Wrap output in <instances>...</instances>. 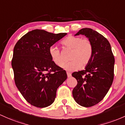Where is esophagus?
I'll return each instance as SVG.
<instances>
[{
    "mask_svg": "<svg viewBox=\"0 0 125 125\" xmlns=\"http://www.w3.org/2000/svg\"><path fill=\"white\" fill-rule=\"evenodd\" d=\"M67 75H68V78H70L71 76H72V74L71 73H69V72H67Z\"/></svg>",
    "mask_w": 125,
    "mask_h": 125,
    "instance_id": "obj_1",
    "label": "esophagus"
}]
</instances>
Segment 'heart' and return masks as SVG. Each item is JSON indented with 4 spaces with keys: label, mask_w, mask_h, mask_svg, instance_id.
<instances>
[{
    "label": "heart",
    "mask_w": 125,
    "mask_h": 125,
    "mask_svg": "<svg viewBox=\"0 0 125 125\" xmlns=\"http://www.w3.org/2000/svg\"><path fill=\"white\" fill-rule=\"evenodd\" d=\"M65 48L72 50L69 56L71 61L65 63L63 68L67 71H74L80 69L81 66H85L90 62L93 55V46L88 38H83L77 35H69L61 42ZM49 53L53 62L61 66L64 59L60 50L55 46L49 47Z\"/></svg>",
    "instance_id": "1"
}]
</instances>
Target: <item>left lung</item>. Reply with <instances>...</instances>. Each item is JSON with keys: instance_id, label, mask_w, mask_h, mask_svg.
Returning a JSON list of instances; mask_svg holds the SVG:
<instances>
[{"instance_id": "left-lung-1", "label": "left lung", "mask_w": 125, "mask_h": 125, "mask_svg": "<svg viewBox=\"0 0 125 125\" xmlns=\"http://www.w3.org/2000/svg\"><path fill=\"white\" fill-rule=\"evenodd\" d=\"M79 34L91 41L93 55L85 69L72 73L78 83L72 95L78 104L89 107L100 102L109 91L114 79L115 57L110 44L103 35L88 28L80 30L75 35Z\"/></svg>"}]
</instances>
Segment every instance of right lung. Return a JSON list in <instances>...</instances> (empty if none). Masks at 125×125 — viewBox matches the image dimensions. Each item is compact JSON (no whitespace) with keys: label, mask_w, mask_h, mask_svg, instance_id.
Returning <instances> with one entry per match:
<instances>
[{"label":"right lung","mask_w":125,"mask_h":125,"mask_svg":"<svg viewBox=\"0 0 125 125\" xmlns=\"http://www.w3.org/2000/svg\"><path fill=\"white\" fill-rule=\"evenodd\" d=\"M66 33L34 30L25 34L13 49L12 66L16 87L30 104L51 105L58 87L66 79L65 70L52 60L49 49Z\"/></svg>","instance_id":"right-lung-1"}]
</instances>
